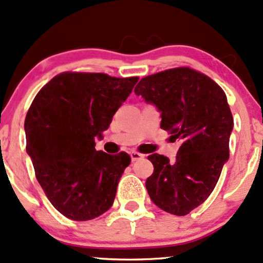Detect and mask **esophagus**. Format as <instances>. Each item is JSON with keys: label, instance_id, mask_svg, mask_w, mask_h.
I'll return each instance as SVG.
<instances>
[{"label": "esophagus", "instance_id": "1", "mask_svg": "<svg viewBox=\"0 0 263 263\" xmlns=\"http://www.w3.org/2000/svg\"><path fill=\"white\" fill-rule=\"evenodd\" d=\"M129 155H131V159H132V162L138 161V159L143 158V157H144V155H142V153L137 152V151H132V152L129 153Z\"/></svg>", "mask_w": 263, "mask_h": 263}]
</instances>
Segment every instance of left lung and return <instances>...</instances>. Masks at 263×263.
<instances>
[{
  "label": "left lung",
  "mask_w": 263,
  "mask_h": 263,
  "mask_svg": "<svg viewBox=\"0 0 263 263\" xmlns=\"http://www.w3.org/2000/svg\"><path fill=\"white\" fill-rule=\"evenodd\" d=\"M161 111V127L182 141L176 159L148 156L152 176L146 180L157 206L184 216L211 194L225 162L234 119L224 90L209 77L188 68L168 69L141 79L135 87Z\"/></svg>",
  "instance_id": "left-lung-1"
}]
</instances>
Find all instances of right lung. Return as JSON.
Listing matches in <instances>:
<instances>
[{
    "mask_svg": "<svg viewBox=\"0 0 263 263\" xmlns=\"http://www.w3.org/2000/svg\"><path fill=\"white\" fill-rule=\"evenodd\" d=\"M137 81L64 71L35 95L25 121L26 149L47 198L68 219H95L114 204L131 157L96 151L95 137L108 128Z\"/></svg>",
    "mask_w": 263,
    "mask_h": 263,
    "instance_id": "right-lung-1",
    "label": "right lung"
}]
</instances>
